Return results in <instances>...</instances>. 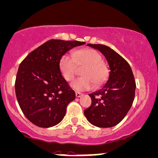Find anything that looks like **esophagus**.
<instances>
[{
	"mask_svg": "<svg viewBox=\"0 0 158 158\" xmlns=\"http://www.w3.org/2000/svg\"><path fill=\"white\" fill-rule=\"evenodd\" d=\"M75 95H76V97H81V96H83V94H82V93L77 91V92L75 93Z\"/></svg>",
	"mask_w": 158,
	"mask_h": 158,
	"instance_id": "1",
	"label": "esophagus"
}]
</instances>
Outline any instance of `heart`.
<instances>
[{
  "mask_svg": "<svg viewBox=\"0 0 158 158\" xmlns=\"http://www.w3.org/2000/svg\"><path fill=\"white\" fill-rule=\"evenodd\" d=\"M85 65L82 70L83 77L74 80L71 86L77 91L91 90L95 83L100 85L107 77V69L102 62V57L98 52L90 48L75 50L72 56L64 54L58 62L60 73L63 78L71 81L75 77L77 66Z\"/></svg>",
  "mask_w": 158,
  "mask_h": 158,
  "instance_id": "b5f03b06",
  "label": "heart"
}]
</instances>
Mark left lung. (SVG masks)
I'll list each match as a JSON object with an SVG mask.
<instances>
[{"label":"left lung","mask_w":158,"mask_h":158,"mask_svg":"<svg viewBox=\"0 0 158 158\" xmlns=\"http://www.w3.org/2000/svg\"><path fill=\"white\" fill-rule=\"evenodd\" d=\"M87 45L102 52L110 72L101 89L89 94L91 105L84 110V115L93 125L111 127L123 119L133 105L136 88L133 71L126 60L109 47Z\"/></svg>","instance_id":"left-lung-1"}]
</instances>
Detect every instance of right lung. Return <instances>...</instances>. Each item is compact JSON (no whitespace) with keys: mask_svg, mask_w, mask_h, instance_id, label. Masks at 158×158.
Here are the masks:
<instances>
[{"mask_svg":"<svg viewBox=\"0 0 158 158\" xmlns=\"http://www.w3.org/2000/svg\"><path fill=\"white\" fill-rule=\"evenodd\" d=\"M79 41L50 40L33 50L19 64L15 81L19 106L28 119L40 127L61 122L75 93L61 76L60 58Z\"/></svg>","mask_w":158,"mask_h":158,"instance_id":"1","label":"right lung"}]
</instances>
